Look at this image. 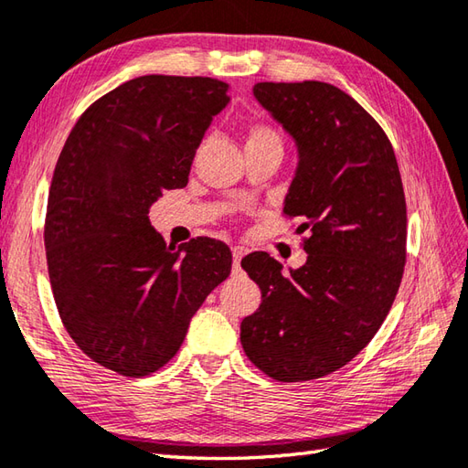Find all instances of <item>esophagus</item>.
<instances>
[{"label": "esophagus", "mask_w": 468, "mask_h": 468, "mask_svg": "<svg viewBox=\"0 0 468 468\" xmlns=\"http://www.w3.org/2000/svg\"><path fill=\"white\" fill-rule=\"evenodd\" d=\"M245 253H247L245 247H241V245L233 247V270H235V271H239V268H241V260H243V255H245Z\"/></svg>", "instance_id": "esophagus-1"}]
</instances>
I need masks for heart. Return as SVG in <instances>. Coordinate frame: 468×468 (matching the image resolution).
<instances>
[{
  "instance_id": "obj_1",
  "label": "heart",
  "mask_w": 468,
  "mask_h": 468,
  "mask_svg": "<svg viewBox=\"0 0 468 468\" xmlns=\"http://www.w3.org/2000/svg\"><path fill=\"white\" fill-rule=\"evenodd\" d=\"M261 142H273V144H282L280 135L271 130L268 125H253L250 130V140L247 144H261Z\"/></svg>"
}]
</instances>
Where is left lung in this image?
Returning a JSON list of instances; mask_svg holds the SVG:
<instances>
[{
  "label": "left lung",
  "mask_w": 468,
  "mask_h": 468,
  "mask_svg": "<svg viewBox=\"0 0 468 468\" xmlns=\"http://www.w3.org/2000/svg\"><path fill=\"white\" fill-rule=\"evenodd\" d=\"M253 97L296 144L283 213L300 218L306 263L282 273L265 251L241 260L261 304L241 323L255 367L278 381L341 369L379 331L406 263V197L379 123L320 80L258 82Z\"/></svg>",
  "instance_id": "left-lung-1"
}]
</instances>
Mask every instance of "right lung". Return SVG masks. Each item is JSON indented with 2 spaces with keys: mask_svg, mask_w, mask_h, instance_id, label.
<instances>
[{
  "mask_svg": "<svg viewBox=\"0 0 468 468\" xmlns=\"http://www.w3.org/2000/svg\"><path fill=\"white\" fill-rule=\"evenodd\" d=\"M229 101L208 77H137L95 101L60 152L44 229L54 302L79 349L119 375L164 367L231 273L223 241L172 247L148 217L164 190L186 186Z\"/></svg>",
  "mask_w": 468,
  "mask_h": 468,
  "instance_id": "1",
  "label": "right lung"
}]
</instances>
